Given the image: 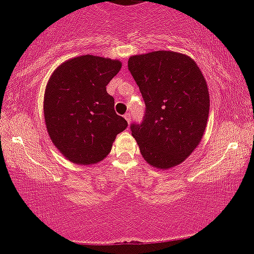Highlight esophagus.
Returning <instances> with one entry per match:
<instances>
[{
	"label": "esophagus",
	"mask_w": 254,
	"mask_h": 254,
	"mask_svg": "<svg viewBox=\"0 0 254 254\" xmlns=\"http://www.w3.org/2000/svg\"><path fill=\"white\" fill-rule=\"evenodd\" d=\"M124 118L127 119V123H130V122H131V113H130V112H127V113H125V115H124Z\"/></svg>",
	"instance_id": "obj_1"
}]
</instances>
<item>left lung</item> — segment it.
<instances>
[{
	"label": "left lung",
	"instance_id": "obj_1",
	"mask_svg": "<svg viewBox=\"0 0 254 254\" xmlns=\"http://www.w3.org/2000/svg\"><path fill=\"white\" fill-rule=\"evenodd\" d=\"M145 109L131 135L142 156L156 168L182 164L202 139L208 121L209 92L194 61L172 51L132 56L127 62Z\"/></svg>",
	"mask_w": 254,
	"mask_h": 254
}]
</instances>
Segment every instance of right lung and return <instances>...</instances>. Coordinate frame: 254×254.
Here are the masks:
<instances>
[{
	"label": "right lung",
	"instance_id": "obj_1",
	"mask_svg": "<svg viewBox=\"0 0 254 254\" xmlns=\"http://www.w3.org/2000/svg\"><path fill=\"white\" fill-rule=\"evenodd\" d=\"M122 63L84 55L55 70L46 86L44 117L51 141L74 164L92 165L109 155L113 141L127 127L115 111L106 86Z\"/></svg>",
	"mask_w": 254,
	"mask_h": 254
}]
</instances>
